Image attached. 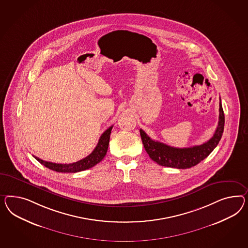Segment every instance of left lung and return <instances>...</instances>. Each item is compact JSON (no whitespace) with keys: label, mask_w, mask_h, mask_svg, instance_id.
<instances>
[{"label":"left lung","mask_w":248,"mask_h":248,"mask_svg":"<svg viewBox=\"0 0 248 248\" xmlns=\"http://www.w3.org/2000/svg\"><path fill=\"white\" fill-rule=\"evenodd\" d=\"M224 124L225 115L220 99L217 127L214 135L207 142L201 145L188 148L171 147L165 143L152 140L141 129H140V134L144 149L153 161L161 166L187 169L197 165L212 153L220 141L224 132Z\"/></svg>","instance_id":"1"}]
</instances>
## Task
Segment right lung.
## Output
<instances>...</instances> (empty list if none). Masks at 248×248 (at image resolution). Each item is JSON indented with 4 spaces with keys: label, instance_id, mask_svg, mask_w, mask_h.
<instances>
[{
    "label": "right lung",
    "instance_id": "add662e5",
    "mask_svg": "<svg viewBox=\"0 0 248 248\" xmlns=\"http://www.w3.org/2000/svg\"><path fill=\"white\" fill-rule=\"evenodd\" d=\"M112 128L113 126H110L107 131H105L104 134L101 135L100 139L98 141L96 147L94 148V151L91 154L87 156L86 158L82 159L80 161H77V162L69 163V164H61V163H54L50 161H43L36 156H33V157L45 167L48 168L55 171H58V172H73L74 173V172H78V171L90 169V168L94 167V165H96L97 163H99L106 156Z\"/></svg>",
    "mask_w": 248,
    "mask_h": 248
}]
</instances>
